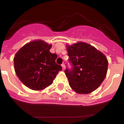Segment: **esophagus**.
<instances>
[{
  "instance_id": "esophagus-1",
  "label": "esophagus",
  "mask_w": 124,
  "mask_h": 124,
  "mask_svg": "<svg viewBox=\"0 0 124 124\" xmlns=\"http://www.w3.org/2000/svg\"><path fill=\"white\" fill-rule=\"evenodd\" d=\"M62 70H65V64H62Z\"/></svg>"
}]
</instances>
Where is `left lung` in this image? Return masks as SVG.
I'll return each instance as SVG.
<instances>
[{
	"instance_id": "8db88e82",
	"label": "left lung",
	"mask_w": 124,
	"mask_h": 124,
	"mask_svg": "<svg viewBox=\"0 0 124 124\" xmlns=\"http://www.w3.org/2000/svg\"><path fill=\"white\" fill-rule=\"evenodd\" d=\"M71 70L64 72L70 87L79 94L96 90L104 81L108 71V61L102 53L85 42L67 46Z\"/></svg>"
}]
</instances>
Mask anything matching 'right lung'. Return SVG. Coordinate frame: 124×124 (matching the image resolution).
<instances>
[{"mask_svg":"<svg viewBox=\"0 0 124 124\" xmlns=\"http://www.w3.org/2000/svg\"><path fill=\"white\" fill-rule=\"evenodd\" d=\"M51 46L43 40H35L24 45L16 53L15 71L26 87L33 90L44 89L62 70L61 66L55 62L56 54L49 51Z\"/></svg>","mask_w":124,"mask_h":124,"instance_id":"right-lung-1","label":"right lung"}]
</instances>
